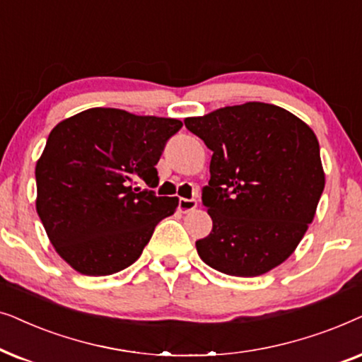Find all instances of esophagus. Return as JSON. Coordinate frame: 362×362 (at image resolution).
Returning a JSON list of instances; mask_svg holds the SVG:
<instances>
[{
  "mask_svg": "<svg viewBox=\"0 0 362 362\" xmlns=\"http://www.w3.org/2000/svg\"><path fill=\"white\" fill-rule=\"evenodd\" d=\"M197 200L195 199H180L178 200V209H180L182 214H190L197 209Z\"/></svg>",
  "mask_w": 362,
  "mask_h": 362,
  "instance_id": "esophagus-1",
  "label": "esophagus"
}]
</instances>
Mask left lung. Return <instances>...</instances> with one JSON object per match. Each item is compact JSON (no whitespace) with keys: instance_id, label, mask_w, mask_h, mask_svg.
Returning a JSON list of instances; mask_svg holds the SVG:
<instances>
[{"instance_id":"obj_1","label":"left lung","mask_w":362,"mask_h":362,"mask_svg":"<svg viewBox=\"0 0 362 362\" xmlns=\"http://www.w3.org/2000/svg\"><path fill=\"white\" fill-rule=\"evenodd\" d=\"M184 122L214 152L202 194L214 228L195 243L199 257L231 276L276 268L305 237L325 189L316 134L290 110L264 103Z\"/></svg>"}]
</instances>
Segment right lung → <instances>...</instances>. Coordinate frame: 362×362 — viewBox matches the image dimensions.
<instances>
[{
  "instance_id": "1",
  "label": "right lung",
  "mask_w": 362,
  "mask_h": 362,
  "mask_svg": "<svg viewBox=\"0 0 362 362\" xmlns=\"http://www.w3.org/2000/svg\"><path fill=\"white\" fill-rule=\"evenodd\" d=\"M178 119L93 107L61 120L36 162V211L57 255L88 276L131 267L177 197L158 184L157 162Z\"/></svg>"
}]
</instances>
